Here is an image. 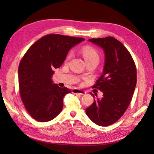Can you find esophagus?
Returning a JSON list of instances; mask_svg holds the SVG:
<instances>
[{
  "instance_id": "esophagus-1",
  "label": "esophagus",
  "mask_w": 154,
  "mask_h": 154,
  "mask_svg": "<svg viewBox=\"0 0 154 154\" xmlns=\"http://www.w3.org/2000/svg\"><path fill=\"white\" fill-rule=\"evenodd\" d=\"M72 93H73V94H80V95H83V94H86V92L85 91L81 90V89H74L72 90Z\"/></svg>"
}]
</instances>
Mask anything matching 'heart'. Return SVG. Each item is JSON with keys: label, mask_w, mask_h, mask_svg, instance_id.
Masks as SVG:
<instances>
[{"label": "heart", "mask_w": 154, "mask_h": 154, "mask_svg": "<svg viewBox=\"0 0 154 154\" xmlns=\"http://www.w3.org/2000/svg\"><path fill=\"white\" fill-rule=\"evenodd\" d=\"M81 54H82L86 62L88 63L91 61H93L94 60H99V56L98 54V52L95 49L91 46H84L81 49ZM72 57V53L69 52L67 55L66 58H65V62H67L71 60Z\"/></svg>", "instance_id": "obj_1"}]
</instances>
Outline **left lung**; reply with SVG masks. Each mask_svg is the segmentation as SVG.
<instances>
[{"label":"left lung","mask_w":154,"mask_h":154,"mask_svg":"<svg viewBox=\"0 0 154 154\" xmlns=\"http://www.w3.org/2000/svg\"><path fill=\"white\" fill-rule=\"evenodd\" d=\"M89 41L103 49L105 63L103 75L93 85L103 91V96L94 99L86 114L97 125L109 126L122 117L131 102L137 81L136 67L128 50L114 38H91Z\"/></svg>","instance_id":"1"}]
</instances>
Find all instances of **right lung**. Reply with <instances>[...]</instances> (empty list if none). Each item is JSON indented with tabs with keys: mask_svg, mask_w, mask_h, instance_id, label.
Masks as SVG:
<instances>
[{
	"mask_svg": "<svg viewBox=\"0 0 154 154\" xmlns=\"http://www.w3.org/2000/svg\"><path fill=\"white\" fill-rule=\"evenodd\" d=\"M83 38L60 34L42 37L28 49L20 62V95L27 112L38 122H48L60 113L65 94L71 93L51 80L54 69L60 67L69 50L84 41Z\"/></svg>",
	"mask_w": 154,
	"mask_h": 154,
	"instance_id": "add662e5",
	"label": "right lung"
}]
</instances>
